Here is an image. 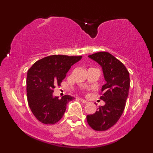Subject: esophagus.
Returning a JSON list of instances; mask_svg holds the SVG:
<instances>
[{
    "label": "esophagus",
    "instance_id": "obj_1",
    "mask_svg": "<svg viewBox=\"0 0 153 153\" xmlns=\"http://www.w3.org/2000/svg\"><path fill=\"white\" fill-rule=\"evenodd\" d=\"M80 100H81V102H83V103H84V104L88 103V101H86V100H85L84 99H83V98H80Z\"/></svg>",
    "mask_w": 153,
    "mask_h": 153
}]
</instances>
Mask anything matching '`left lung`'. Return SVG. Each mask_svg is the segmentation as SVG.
<instances>
[{
	"instance_id": "obj_1",
	"label": "left lung",
	"mask_w": 153,
	"mask_h": 153,
	"mask_svg": "<svg viewBox=\"0 0 153 153\" xmlns=\"http://www.w3.org/2000/svg\"><path fill=\"white\" fill-rule=\"evenodd\" d=\"M88 57L102 66L106 83L100 97L105 104L99 106L95 114L88 115L87 122L94 130L105 131L118 122L124 111L130 86L129 73L124 64L108 52H97Z\"/></svg>"
}]
</instances>
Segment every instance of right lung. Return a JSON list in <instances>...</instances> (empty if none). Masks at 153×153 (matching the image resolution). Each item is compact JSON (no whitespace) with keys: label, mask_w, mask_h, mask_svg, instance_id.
Here are the masks:
<instances>
[{"label":"right lung","mask_w":153,"mask_h":153,"mask_svg":"<svg viewBox=\"0 0 153 153\" xmlns=\"http://www.w3.org/2000/svg\"><path fill=\"white\" fill-rule=\"evenodd\" d=\"M80 56L52 55L35 62L29 69L26 78L27 100L31 111L39 122L53 125L65 112L67 104L74 97L65 95L58 99L53 95L56 85L60 83Z\"/></svg>","instance_id":"1"}]
</instances>
